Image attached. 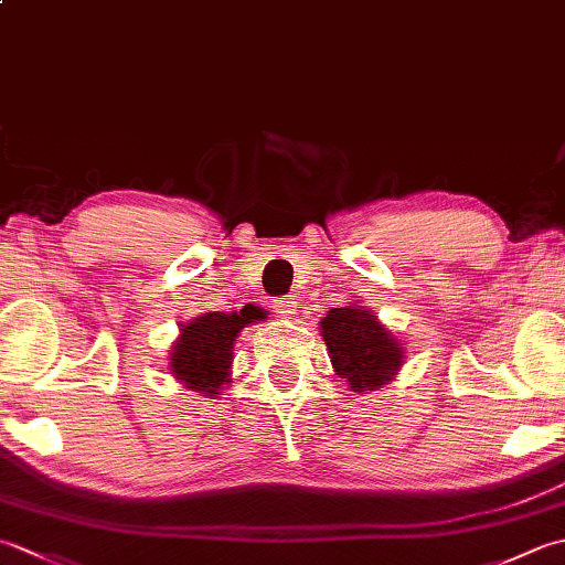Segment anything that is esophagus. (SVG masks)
I'll return each mask as SVG.
<instances>
[{
	"instance_id": "1",
	"label": "esophagus",
	"mask_w": 565,
	"mask_h": 565,
	"mask_svg": "<svg viewBox=\"0 0 565 565\" xmlns=\"http://www.w3.org/2000/svg\"><path fill=\"white\" fill-rule=\"evenodd\" d=\"M274 313L281 316V318H294L296 310H298V301L296 298H279V301H274Z\"/></svg>"
}]
</instances>
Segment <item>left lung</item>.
<instances>
[{"mask_svg":"<svg viewBox=\"0 0 565 565\" xmlns=\"http://www.w3.org/2000/svg\"><path fill=\"white\" fill-rule=\"evenodd\" d=\"M318 330L334 374L344 379L350 391L359 395L381 391L398 376L405 347L371 308L362 303L330 308Z\"/></svg>","mask_w":565,"mask_h":565,"instance_id":"8db88e82","label":"left lung"}]
</instances>
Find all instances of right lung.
<instances>
[{
  "mask_svg": "<svg viewBox=\"0 0 565 565\" xmlns=\"http://www.w3.org/2000/svg\"><path fill=\"white\" fill-rule=\"evenodd\" d=\"M269 313L259 306L247 303L233 313H201L179 326V338L170 347L167 369L186 391L206 398H218L227 383H233V350L243 328L259 322Z\"/></svg>",
  "mask_w": 565,
  "mask_h": 565,
  "instance_id": "right-lung-1",
  "label": "right lung"
}]
</instances>
